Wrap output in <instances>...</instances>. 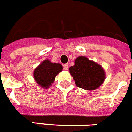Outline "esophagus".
<instances>
[{
  "label": "esophagus",
  "mask_w": 132,
  "mask_h": 132,
  "mask_svg": "<svg viewBox=\"0 0 132 132\" xmlns=\"http://www.w3.org/2000/svg\"><path fill=\"white\" fill-rule=\"evenodd\" d=\"M63 67H64V69L65 70H67L68 69V65L67 64H64Z\"/></svg>",
  "instance_id": "obj_1"
}]
</instances>
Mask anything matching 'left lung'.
I'll list each match as a JSON object with an SVG mask.
<instances>
[{
    "mask_svg": "<svg viewBox=\"0 0 132 132\" xmlns=\"http://www.w3.org/2000/svg\"><path fill=\"white\" fill-rule=\"evenodd\" d=\"M76 85L86 90H96L106 79L102 66L85 56H79L74 60V65L69 68Z\"/></svg>",
    "mask_w": 132,
    "mask_h": 132,
    "instance_id": "8db88e82",
    "label": "left lung"
}]
</instances>
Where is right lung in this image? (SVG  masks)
<instances>
[{
  "instance_id": "right-lung-1",
  "label": "right lung",
  "mask_w": 132,
  "mask_h": 132,
  "mask_svg": "<svg viewBox=\"0 0 132 132\" xmlns=\"http://www.w3.org/2000/svg\"><path fill=\"white\" fill-rule=\"evenodd\" d=\"M62 69L63 67L60 64L52 63L49 60H45L34 69L33 76L35 81L40 86L48 89Z\"/></svg>"
}]
</instances>
